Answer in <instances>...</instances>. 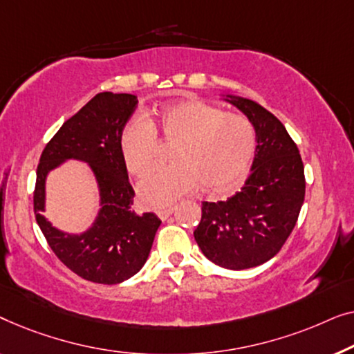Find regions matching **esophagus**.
<instances>
[{
    "mask_svg": "<svg viewBox=\"0 0 354 354\" xmlns=\"http://www.w3.org/2000/svg\"><path fill=\"white\" fill-rule=\"evenodd\" d=\"M173 213V208L170 207V208H162V210H157V216L160 218L162 221H165V220H168V216H170Z\"/></svg>",
    "mask_w": 354,
    "mask_h": 354,
    "instance_id": "esophagus-1",
    "label": "esophagus"
}]
</instances>
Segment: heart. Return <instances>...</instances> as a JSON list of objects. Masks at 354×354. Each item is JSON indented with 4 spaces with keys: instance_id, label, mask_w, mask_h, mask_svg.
<instances>
[{
    "instance_id": "b5f03b06",
    "label": "heart",
    "mask_w": 354,
    "mask_h": 354,
    "mask_svg": "<svg viewBox=\"0 0 354 354\" xmlns=\"http://www.w3.org/2000/svg\"><path fill=\"white\" fill-rule=\"evenodd\" d=\"M156 136L176 146L175 165L156 168L138 184L139 198L151 208L171 205L201 186L210 194L232 191L247 176L257 149L255 128L245 117L187 99L123 127L118 144L133 176L153 165Z\"/></svg>"
}]
</instances>
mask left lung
<instances>
[{"label":"left lung","instance_id":"obj_1","mask_svg":"<svg viewBox=\"0 0 354 354\" xmlns=\"http://www.w3.org/2000/svg\"><path fill=\"white\" fill-rule=\"evenodd\" d=\"M225 101L255 128V158L241 191L227 201L202 202L194 237L212 263L239 271L270 261L286 243L305 201V168L297 144L270 111L241 96L226 94Z\"/></svg>","mask_w":354,"mask_h":354}]
</instances>
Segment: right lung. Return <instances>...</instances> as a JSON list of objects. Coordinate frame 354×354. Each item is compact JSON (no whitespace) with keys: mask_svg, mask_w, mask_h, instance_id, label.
Wrapping results in <instances>:
<instances>
[{"mask_svg":"<svg viewBox=\"0 0 354 354\" xmlns=\"http://www.w3.org/2000/svg\"><path fill=\"white\" fill-rule=\"evenodd\" d=\"M138 106L134 94L99 93L68 118L46 144L37 168L33 210L51 250L86 281L120 283L144 266L160 220L153 213L131 210L134 191L120 153V133ZM66 160L88 162L97 178V220L80 234L64 233L42 216L46 178Z\"/></svg>","mask_w":354,"mask_h":354,"instance_id":"1","label":"right lung"}]
</instances>
